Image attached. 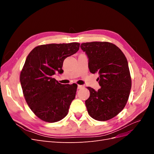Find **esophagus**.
I'll return each instance as SVG.
<instances>
[{
    "instance_id": "34e87169",
    "label": "esophagus",
    "mask_w": 154,
    "mask_h": 154,
    "mask_svg": "<svg viewBox=\"0 0 154 154\" xmlns=\"http://www.w3.org/2000/svg\"><path fill=\"white\" fill-rule=\"evenodd\" d=\"M83 87H84V86H83V85H78V89H82V88H83Z\"/></svg>"
}]
</instances>
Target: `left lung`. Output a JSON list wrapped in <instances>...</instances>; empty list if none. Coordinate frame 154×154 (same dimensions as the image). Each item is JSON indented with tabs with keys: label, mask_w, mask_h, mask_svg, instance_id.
I'll list each match as a JSON object with an SVG mask.
<instances>
[{
	"label": "left lung",
	"mask_w": 154,
	"mask_h": 154,
	"mask_svg": "<svg viewBox=\"0 0 154 154\" xmlns=\"http://www.w3.org/2000/svg\"><path fill=\"white\" fill-rule=\"evenodd\" d=\"M80 48L88 57L90 72L100 75L98 91L87 87L88 113L97 121L110 119L124 109L129 97L132 80L127 60L119 48L106 42L83 43Z\"/></svg>",
	"instance_id": "left-lung-1"
}]
</instances>
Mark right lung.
I'll return each instance as SVG.
<instances>
[{"label":"right lung","mask_w":154,"mask_h":154,"mask_svg":"<svg viewBox=\"0 0 154 154\" xmlns=\"http://www.w3.org/2000/svg\"><path fill=\"white\" fill-rule=\"evenodd\" d=\"M80 44H51L35 48L27 56L20 80L25 100L34 114L49 123L67 115L76 85H62L53 78L63 73V60L76 53Z\"/></svg>","instance_id":"1"}]
</instances>
